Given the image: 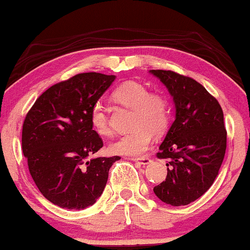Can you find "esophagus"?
<instances>
[{
    "label": "esophagus",
    "mask_w": 250,
    "mask_h": 250,
    "mask_svg": "<svg viewBox=\"0 0 250 250\" xmlns=\"http://www.w3.org/2000/svg\"><path fill=\"white\" fill-rule=\"evenodd\" d=\"M131 161L137 162V163H140L142 165H148L150 162H151V159H150L149 157H141V158H131Z\"/></svg>",
    "instance_id": "1"
}]
</instances>
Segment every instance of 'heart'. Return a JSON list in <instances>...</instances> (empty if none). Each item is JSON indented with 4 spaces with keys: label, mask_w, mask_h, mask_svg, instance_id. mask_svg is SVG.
Here are the masks:
<instances>
[{
    "label": "heart",
    "mask_w": 250,
    "mask_h": 250,
    "mask_svg": "<svg viewBox=\"0 0 250 250\" xmlns=\"http://www.w3.org/2000/svg\"><path fill=\"white\" fill-rule=\"evenodd\" d=\"M113 98L117 102L131 108L130 127L127 134L110 143L113 154L140 156L149 149L152 134L159 135L167 130L170 121V104L161 93L148 92L146 87L137 81H125L114 89ZM91 125L96 134L109 136L112 129L106 109L95 104L91 110Z\"/></svg>",
    "instance_id": "obj_1"
}]
</instances>
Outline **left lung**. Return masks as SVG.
Wrapping results in <instances>:
<instances>
[{"mask_svg": "<svg viewBox=\"0 0 250 250\" xmlns=\"http://www.w3.org/2000/svg\"><path fill=\"white\" fill-rule=\"evenodd\" d=\"M172 95L176 119L159 146L167 159V178L155 194L172 206L197 200L218 176L227 146L222 108L201 83L173 71L151 70Z\"/></svg>", "mask_w": 250, "mask_h": 250, "instance_id": "obj_1", "label": "left lung"}]
</instances>
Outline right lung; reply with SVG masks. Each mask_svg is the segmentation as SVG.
<instances>
[{"instance_id":"1","label":"right lung","mask_w":250,"mask_h":250,"mask_svg":"<svg viewBox=\"0 0 250 250\" xmlns=\"http://www.w3.org/2000/svg\"><path fill=\"white\" fill-rule=\"evenodd\" d=\"M115 76L88 72L51 86L26 114L22 150L41 193L67 209L92 206L102 194L119 156L88 159L102 148L91 110Z\"/></svg>"}]
</instances>
